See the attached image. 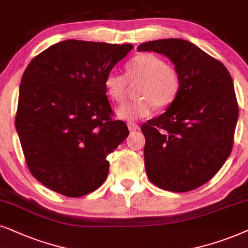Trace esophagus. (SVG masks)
Returning <instances> with one entry per match:
<instances>
[{"label": "esophagus", "mask_w": 248, "mask_h": 248, "mask_svg": "<svg viewBox=\"0 0 248 248\" xmlns=\"http://www.w3.org/2000/svg\"><path fill=\"white\" fill-rule=\"evenodd\" d=\"M128 128H129L130 131H136L140 129V126L135 124V122H128Z\"/></svg>", "instance_id": "esophagus-1"}]
</instances>
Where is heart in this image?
<instances>
[{"instance_id":"b5f03b06","label":"heart","mask_w":248,"mask_h":248,"mask_svg":"<svg viewBox=\"0 0 248 248\" xmlns=\"http://www.w3.org/2000/svg\"><path fill=\"white\" fill-rule=\"evenodd\" d=\"M129 81L140 80L137 87L136 100L127 102L117 108L119 118L135 120L151 114L155 105L163 108L169 107L179 94L181 78L176 67L153 53H140L126 64V77L111 71L105 77V91L112 101L121 103L126 97Z\"/></svg>"}]
</instances>
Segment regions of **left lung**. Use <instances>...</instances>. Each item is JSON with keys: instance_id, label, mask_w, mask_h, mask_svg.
Segmentation results:
<instances>
[{"instance_id": "obj_1", "label": "left lung", "mask_w": 248, "mask_h": 248, "mask_svg": "<svg viewBox=\"0 0 248 248\" xmlns=\"http://www.w3.org/2000/svg\"><path fill=\"white\" fill-rule=\"evenodd\" d=\"M137 51L166 55L181 78L168 110L141 124L148 179L183 193L214 177L232 153L238 103L232 78L219 60L180 38L143 43Z\"/></svg>"}]
</instances>
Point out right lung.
<instances>
[{"instance_id": "obj_1", "label": "right lung", "mask_w": 248, "mask_h": 248, "mask_svg": "<svg viewBox=\"0 0 248 248\" xmlns=\"http://www.w3.org/2000/svg\"><path fill=\"white\" fill-rule=\"evenodd\" d=\"M131 44L68 39L27 65L16 129L32 176L51 190L80 197L107 179V156L129 131L111 118L104 80Z\"/></svg>"}]
</instances>
